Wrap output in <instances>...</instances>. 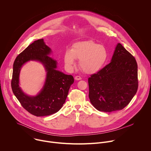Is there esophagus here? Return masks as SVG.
<instances>
[{
  "label": "esophagus",
  "mask_w": 151,
  "mask_h": 151,
  "mask_svg": "<svg viewBox=\"0 0 151 151\" xmlns=\"http://www.w3.org/2000/svg\"><path fill=\"white\" fill-rule=\"evenodd\" d=\"M75 80H76V81H79V80L81 79V77L79 76H76L75 77Z\"/></svg>",
  "instance_id": "esophagus-1"
}]
</instances>
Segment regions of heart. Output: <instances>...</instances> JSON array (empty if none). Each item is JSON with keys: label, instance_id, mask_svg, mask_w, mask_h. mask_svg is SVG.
<instances>
[{"label": "heart", "instance_id": "obj_1", "mask_svg": "<svg viewBox=\"0 0 151 151\" xmlns=\"http://www.w3.org/2000/svg\"><path fill=\"white\" fill-rule=\"evenodd\" d=\"M108 58L109 52L106 47L93 40L78 42L73 45L71 50H66L64 54V61L68 68L72 69L76 64L75 59H78L80 67L87 73L100 70Z\"/></svg>", "mask_w": 151, "mask_h": 151}]
</instances>
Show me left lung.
Here are the masks:
<instances>
[{
    "instance_id": "1",
    "label": "left lung",
    "mask_w": 151,
    "mask_h": 151,
    "mask_svg": "<svg viewBox=\"0 0 151 151\" xmlns=\"http://www.w3.org/2000/svg\"><path fill=\"white\" fill-rule=\"evenodd\" d=\"M89 98L95 108L111 112L124 109L138 88L135 58L119 43L111 62L88 78Z\"/></svg>"
}]
</instances>
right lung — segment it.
Returning a JSON list of instances; mask_svg holds the SVG:
<instances>
[{"instance_id":"add662e5","label":"right lung","mask_w":151,"mask_h":151,"mask_svg":"<svg viewBox=\"0 0 151 151\" xmlns=\"http://www.w3.org/2000/svg\"><path fill=\"white\" fill-rule=\"evenodd\" d=\"M51 52V49L44 39H38L21 52L14 63L11 81L13 93L21 106L36 116H48L57 112L65 103L69 88L74 82L72 75L57 70V61L49 56ZM29 60L40 62L47 72L44 86L36 96L26 95L19 87L20 69Z\"/></svg>"}]
</instances>
